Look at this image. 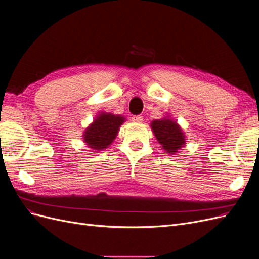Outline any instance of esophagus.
I'll list each match as a JSON object with an SVG mask.
<instances>
[{
	"mask_svg": "<svg viewBox=\"0 0 259 259\" xmlns=\"http://www.w3.org/2000/svg\"><path fill=\"white\" fill-rule=\"evenodd\" d=\"M132 121L134 123H142L144 121V119H143V116H140V115H133Z\"/></svg>",
	"mask_w": 259,
	"mask_h": 259,
	"instance_id": "esophagus-1",
	"label": "esophagus"
}]
</instances>
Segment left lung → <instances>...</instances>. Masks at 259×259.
<instances>
[{
  "label": "left lung",
  "mask_w": 259,
  "mask_h": 259,
  "mask_svg": "<svg viewBox=\"0 0 259 259\" xmlns=\"http://www.w3.org/2000/svg\"><path fill=\"white\" fill-rule=\"evenodd\" d=\"M151 130L164 150L170 154L178 152V150L186 145L183 130L180 128L177 122L169 119V117L152 121Z\"/></svg>",
  "instance_id": "left-lung-1"
}]
</instances>
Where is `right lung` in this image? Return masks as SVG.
Returning <instances> with one entry per match:
<instances>
[{
  "mask_svg": "<svg viewBox=\"0 0 259 259\" xmlns=\"http://www.w3.org/2000/svg\"><path fill=\"white\" fill-rule=\"evenodd\" d=\"M125 117L112 113L101 112L94 122L85 130L83 134L84 143L93 150L101 151L110 146L117 135Z\"/></svg>",
  "mask_w": 259,
  "mask_h": 259,
  "instance_id": "obj_1",
  "label": "right lung"
}]
</instances>
